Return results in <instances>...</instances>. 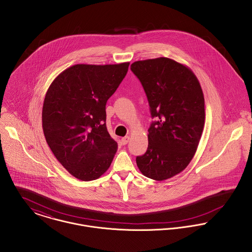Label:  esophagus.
<instances>
[{
    "instance_id": "esophagus-1",
    "label": "esophagus",
    "mask_w": 252,
    "mask_h": 252,
    "mask_svg": "<svg viewBox=\"0 0 252 252\" xmlns=\"http://www.w3.org/2000/svg\"><path fill=\"white\" fill-rule=\"evenodd\" d=\"M129 140H130V137L129 136H126V137H124V138H122L121 139V143H122V144H127L128 143H129Z\"/></svg>"
}]
</instances>
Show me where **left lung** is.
Segmentation results:
<instances>
[{"mask_svg":"<svg viewBox=\"0 0 252 252\" xmlns=\"http://www.w3.org/2000/svg\"><path fill=\"white\" fill-rule=\"evenodd\" d=\"M131 70L140 79L152 117L148 147L136 161L151 180L180 174L194 157L205 126V99L194 72L179 62L160 57L136 61Z\"/></svg>","mask_w":252,"mask_h":252,"instance_id":"1","label":"left lung"}]
</instances>
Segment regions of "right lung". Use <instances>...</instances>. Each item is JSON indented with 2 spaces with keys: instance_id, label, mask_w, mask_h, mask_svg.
<instances>
[{
  "instance_id": "obj_1",
  "label": "right lung",
  "mask_w": 252,
  "mask_h": 252,
  "mask_svg": "<svg viewBox=\"0 0 252 252\" xmlns=\"http://www.w3.org/2000/svg\"><path fill=\"white\" fill-rule=\"evenodd\" d=\"M129 65H73L47 89L41 116L46 143L78 180L99 179L113 160L117 143L107 129L106 105Z\"/></svg>"
}]
</instances>
